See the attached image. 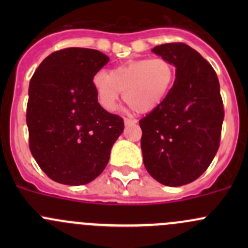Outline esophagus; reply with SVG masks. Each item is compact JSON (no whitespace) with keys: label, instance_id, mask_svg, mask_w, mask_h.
<instances>
[{"label":"esophagus","instance_id":"1","mask_svg":"<svg viewBox=\"0 0 248 248\" xmlns=\"http://www.w3.org/2000/svg\"><path fill=\"white\" fill-rule=\"evenodd\" d=\"M137 120L136 119H124V124H126V126H129V124H137Z\"/></svg>","mask_w":248,"mask_h":248}]
</instances>
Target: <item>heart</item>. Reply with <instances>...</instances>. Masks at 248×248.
<instances>
[{"instance_id": "1", "label": "heart", "mask_w": 248, "mask_h": 248, "mask_svg": "<svg viewBox=\"0 0 248 248\" xmlns=\"http://www.w3.org/2000/svg\"><path fill=\"white\" fill-rule=\"evenodd\" d=\"M174 66L163 57L140 59L112 69L99 72L93 87L99 104L108 111L117 108L120 94L131 108L139 112L151 111L162 104L174 85Z\"/></svg>"}]
</instances>
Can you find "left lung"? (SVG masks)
<instances>
[{"label":"left lung","mask_w":248,"mask_h":248,"mask_svg":"<svg viewBox=\"0 0 248 248\" xmlns=\"http://www.w3.org/2000/svg\"><path fill=\"white\" fill-rule=\"evenodd\" d=\"M176 68L167 98L139 121L144 166L171 187L194 181L207 169L219 147L224 119L218 78L211 64L185 43L152 49Z\"/></svg>","instance_id":"8db88e82"}]
</instances>
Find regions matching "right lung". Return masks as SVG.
<instances>
[{
  "label": "right lung",
  "mask_w": 248,
  "mask_h": 248,
  "mask_svg": "<svg viewBox=\"0 0 248 248\" xmlns=\"http://www.w3.org/2000/svg\"><path fill=\"white\" fill-rule=\"evenodd\" d=\"M109 57L86 47H67L43 60L29 86L26 124L30 150L47 176L71 186L104 170L124 132V119L98 103L93 78Z\"/></svg>",
  "instance_id": "add662e5"
}]
</instances>
